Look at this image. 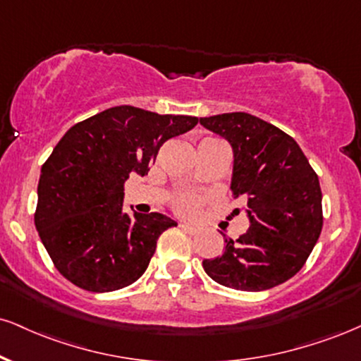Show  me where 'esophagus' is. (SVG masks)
Masks as SVG:
<instances>
[{
    "label": "esophagus",
    "instance_id": "obj_1",
    "mask_svg": "<svg viewBox=\"0 0 361 361\" xmlns=\"http://www.w3.org/2000/svg\"><path fill=\"white\" fill-rule=\"evenodd\" d=\"M180 228L183 230V232L192 233V235H195V233H198V228L193 227V225H190V224H180Z\"/></svg>",
    "mask_w": 361,
    "mask_h": 361
}]
</instances>
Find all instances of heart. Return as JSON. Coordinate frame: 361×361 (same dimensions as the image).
<instances>
[{"instance_id": "b5f03b06", "label": "heart", "mask_w": 361, "mask_h": 361, "mask_svg": "<svg viewBox=\"0 0 361 361\" xmlns=\"http://www.w3.org/2000/svg\"><path fill=\"white\" fill-rule=\"evenodd\" d=\"M202 203L203 197L197 192H180L173 200V207L181 215H195Z\"/></svg>"}]
</instances>
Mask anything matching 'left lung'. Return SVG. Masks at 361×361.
Returning <instances> with one entry per match:
<instances>
[{"label":"left lung","mask_w":361,"mask_h":361,"mask_svg":"<svg viewBox=\"0 0 361 361\" xmlns=\"http://www.w3.org/2000/svg\"><path fill=\"white\" fill-rule=\"evenodd\" d=\"M200 124L232 145V197L250 216L244 235L225 238L222 255L203 260V269L237 290L282 284L301 271L323 228L318 175L289 134L259 117L228 112Z\"/></svg>","instance_id":"8db88e82"}]
</instances>
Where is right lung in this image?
Returning a JSON list of instances; mask_svg holds the SVG:
<instances>
[{"label": "right lung", "mask_w": 361, "mask_h": 361, "mask_svg": "<svg viewBox=\"0 0 361 361\" xmlns=\"http://www.w3.org/2000/svg\"><path fill=\"white\" fill-rule=\"evenodd\" d=\"M198 117L117 106L72 126L42 166L35 227L56 271L90 293L123 289L145 274L166 215L123 212L129 175L145 176L168 139Z\"/></svg>", "instance_id": "1"}]
</instances>
